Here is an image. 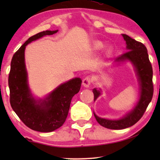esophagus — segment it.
Instances as JSON below:
<instances>
[{"label":"esophagus","instance_id":"esophagus-1","mask_svg":"<svg viewBox=\"0 0 160 160\" xmlns=\"http://www.w3.org/2000/svg\"><path fill=\"white\" fill-rule=\"evenodd\" d=\"M92 82V78L89 77V76H87L85 78H84L82 81V85L83 87H89V86L91 85V83Z\"/></svg>","mask_w":160,"mask_h":160}]
</instances>
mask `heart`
Here are the masks:
<instances>
[{
    "instance_id": "1",
    "label": "heart",
    "mask_w": 160,
    "mask_h": 160,
    "mask_svg": "<svg viewBox=\"0 0 160 160\" xmlns=\"http://www.w3.org/2000/svg\"><path fill=\"white\" fill-rule=\"evenodd\" d=\"M103 43H102V42H101V41H95V43H94V48H95V49L96 50H100L101 49L102 47H103ZM113 53V49L112 48H108V49L106 50V55L107 56H111V54H112Z\"/></svg>"
}]
</instances>
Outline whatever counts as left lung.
<instances>
[{
  "mask_svg": "<svg viewBox=\"0 0 160 160\" xmlns=\"http://www.w3.org/2000/svg\"><path fill=\"white\" fill-rule=\"evenodd\" d=\"M126 41L125 53L115 60V62L120 63L130 61L135 68V71L140 87V98L134 108L119 119H108L98 117L94 113L97 122L100 125L111 130H122L134 124L141 119L153 97V71L146 47L143 43L135 41L125 34H122ZM94 101L101 95V89L94 88Z\"/></svg>",
  "mask_w": 160,
  "mask_h": 160,
  "instance_id": "left-lung-1",
  "label": "left lung"
}]
</instances>
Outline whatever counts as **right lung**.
I'll return each mask as SVG.
<instances>
[{"instance_id":"obj_1","label":"right lung","mask_w":160,"mask_h":160,"mask_svg":"<svg viewBox=\"0 0 160 160\" xmlns=\"http://www.w3.org/2000/svg\"><path fill=\"white\" fill-rule=\"evenodd\" d=\"M58 31V30H46L28 38L13 56L8 75L12 109L26 126L41 132H52L64 124L72 98L79 92L82 82L80 78H72L59 85L43 99H36L32 95L25 65L26 46Z\"/></svg>"}]
</instances>
